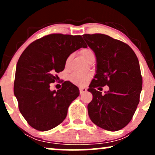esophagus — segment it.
Returning a JSON list of instances; mask_svg holds the SVG:
<instances>
[{
	"instance_id": "1",
	"label": "esophagus",
	"mask_w": 155,
	"mask_h": 155,
	"mask_svg": "<svg viewBox=\"0 0 155 155\" xmlns=\"http://www.w3.org/2000/svg\"><path fill=\"white\" fill-rule=\"evenodd\" d=\"M79 92H80V94H82L84 92H87V89L84 88V87H81L79 89Z\"/></svg>"
}]
</instances>
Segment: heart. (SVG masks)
Here are the masks:
<instances>
[{
    "instance_id": "b5f03b06",
    "label": "heart",
    "mask_w": 155,
    "mask_h": 155,
    "mask_svg": "<svg viewBox=\"0 0 155 155\" xmlns=\"http://www.w3.org/2000/svg\"><path fill=\"white\" fill-rule=\"evenodd\" d=\"M80 55L84 60H86L91 54H93L90 49H83L79 51ZM90 75L88 74H83V73H74L70 76V80L72 83L78 85L84 84L87 81L90 79Z\"/></svg>"
}]
</instances>
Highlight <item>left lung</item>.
Here are the masks:
<instances>
[{
  "instance_id": "8db88e82",
  "label": "left lung",
  "mask_w": 155,
  "mask_h": 155,
  "mask_svg": "<svg viewBox=\"0 0 155 155\" xmlns=\"http://www.w3.org/2000/svg\"><path fill=\"white\" fill-rule=\"evenodd\" d=\"M83 38L96 57V74L88 91L87 106L94 124L109 131L122 129L132 120L139 103L142 76L138 58L127 44L107 35L84 34ZM107 85L104 95L95 88Z\"/></svg>"
}]
</instances>
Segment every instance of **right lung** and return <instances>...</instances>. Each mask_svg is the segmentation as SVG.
I'll use <instances>...</instances> for the list:
<instances>
[{"label":"right lung","mask_w":155,"mask_h":155,"mask_svg":"<svg viewBox=\"0 0 155 155\" xmlns=\"http://www.w3.org/2000/svg\"><path fill=\"white\" fill-rule=\"evenodd\" d=\"M87 46L81 35L57 33L35 41L25 49L16 68L14 94L19 109L32 127L51 130L67 116L68 108L79 95V90L70 81L62 88L50 90L57 81L56 73L63 71L71 54Z\"/></svg>","instance_id":"1"}]
</instances>
